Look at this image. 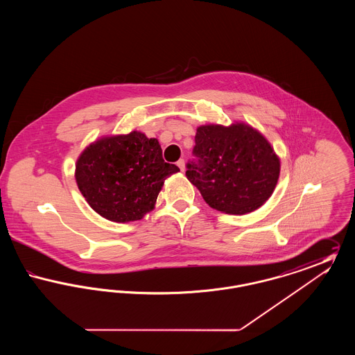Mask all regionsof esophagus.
Returning a JSON list of instances; mask_svg holds the SVG:
<instances>
[{"label": "esophagus", "mask_w": 355, "mask_h": 355, "mask_svg": "<svg viewBox=\"0 0 355 355\" xmlns=\"http://www.w3.org/2000/svg\"><path fill=\"white\" fill-rule=\"evenodd\" d=\"M177 166L180 168L181 171H184V170H185V161H184V159H180V161H177Z\"/></svg>", "instance_id": "34e87169"}]
</instances>
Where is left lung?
<instances>
[{"label":"left lung","mask_w":355,"mask_h":355,"mask_svg":"<svg viewBox=\"0 0 355 355\" xmlns=\"http://www.w3.org/2000/svg\"><path fill=\"white\" fill-rule=\"evenodd\" d=\"M196 159L186 177L210 207L226 214H246L270 198L279 177V158L270 142L250 125L197 128Z\"/></svg>","instance_id":"left-lung-1"}]
</instances>
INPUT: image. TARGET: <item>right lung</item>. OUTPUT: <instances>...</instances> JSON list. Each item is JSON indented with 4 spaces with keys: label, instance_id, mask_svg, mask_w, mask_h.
I'll use <instances>...</instances> for the list:
<instances>
[{
    "label": "right lung",
    "instance_id": "add662e5",
    "mask_svg": "<svg viewBox=\"0 0 355 355\" xmlns=\"http://www.w3.org/2000/svg\"><path fill=\"white\" fill-rule=\"evenodd\" d=\"M177 171L164 161L158 139L135 130L89 145L77 159L76 181L96 213L123 223L152 211L165 180Z\"/></svg>",
    "mask_w": 355,
    "mask_h": 355
}]
</instances>
